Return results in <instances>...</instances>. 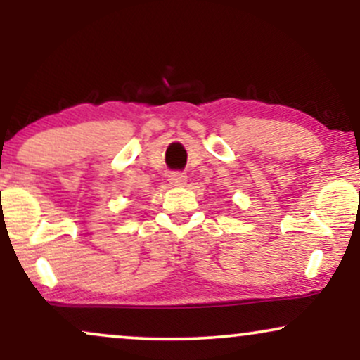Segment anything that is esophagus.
Here are the masks:
<instances>
[{"mask_svg":"<svg viewBox=\"0 0 360 360\" xmlns=\"http://www.w3.org/2000/svg\"><path fill=\"white\" fill-rule=\"evenodd\" d=\"M186 181H188V177H186V174H183V172H171L169 174V183H171V186H184Z\"/></svg>","mask_w":360,"mask_h":360,"instance_id":"34e87169","label":"esophagus"}]
</instances>
